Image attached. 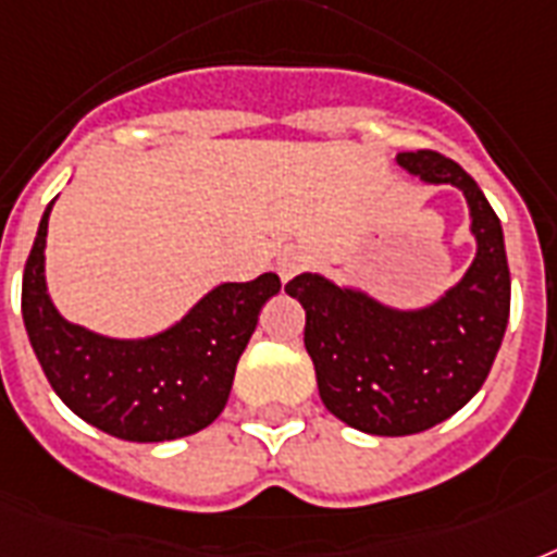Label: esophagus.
<instances>
[{"mask_svg":"<svg viewBox=\"0 0 557 557\" xmlns=\"http://www.w3.org/2000/svg\"><path fill=\"white\" fill-rule=\"evenodd\" d=\"M306 265H309V253H306L304 248H286V251L277 257L280 280H283V283H288V280L295 277V274H300Z\"/></svg>","mask_w":557,"mask_h":557,"instance_id":"1","label":"esophagus"}]
</instances>
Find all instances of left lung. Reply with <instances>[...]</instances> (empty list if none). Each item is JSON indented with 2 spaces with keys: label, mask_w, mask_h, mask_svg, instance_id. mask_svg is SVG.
<instances>
[{
  "label": "left lung",
  "mask_w": 557,
  "mask_h": 557,
  "mask_svg": "<svg viewBox=\"0 0 557 557\" xmlns=\"http://www.w3.org/2000/svg\"><path fill=\"white\" fill-rule=\"evenodd\" d=\"M396 161L424 185L466 196L476 253L457 286L419 309L381 304L312 271L286 286L306 309L304 344L321 401L372 436L422 433L466 407L488 379L511 306L500 219L474 178L433 150L398 152Z\"/></svg>",
  "instance_id": "obj_1"
}]
</instances>
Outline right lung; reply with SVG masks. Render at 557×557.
Masks as SVG:
<instances>
[{
    "label": "right lung",
    "mask_w": 557,
    "mask_h": 557,
    "mask_svg": "<svg viewBox=\"0 0 557 557\" xmlns=\"http://www.w3.org/2000/svg\"><path fill=\"white\" fill-rule=\"evenodd\" d=\"M51 208L54 201L39 219L22 274V321L48 384L83 422L117 440L170 442L208 428L225 410L260 309L280 292L277 274L219 283L150 338H107L65 321L48 295Z\"/></svg>",
    "instance_id": "add662e5"
}]
</instances>
